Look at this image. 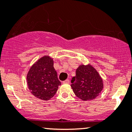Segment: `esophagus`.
<instances>
[{
    "label": "esophagus",
    "instance_id": "1",
    "mask_svg": "<svg viewBox=\"0 0 132 132\" xmlns=\"http://www.w3.org/2000/svg\"><path fill=\"white\" fill-rule=\"evenodd\" d=\"M70 82V81L69 80H68V79H67V80H64V81H63V84H69Z\"/></svg>",
    "mask_w": 132,
    "mask_h": 132
}]
</instances>
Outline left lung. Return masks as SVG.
Here are the masks:
<instances>
[{
  "label": "left lung",
  "instance_id": "left-lung-1",
  "mask_svg": "<svg viewBox=\"0 0 132 132\" xmlns=\"http://www.w3.org/2000/svg\"><path fill=\"white\" fill-rule=\"evenodd\" d=\"M71 86L77 97L83 101L94 100L103 89V81L97 71L90 64H81Z\"/></svg>",
  "mask_w": 132,
  "mask_h": 132
}]
</instances>
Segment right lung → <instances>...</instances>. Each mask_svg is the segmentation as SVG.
Segmentation results:
<instances>
[{
  "label": "right lung",
  "mask_w": 132,
  "mask_h": 132,
  "mask_svg": "<svg viewBox=\"0 0 132 132\" xmlns=\"http://www.w3.org/2000/svg\"><path fill=\"white\" fill-rule=\"evenodd\" d=\"M26 79L31 94L45 101L53 97L61 85L54 68L53 59L48 55L40 58L31 66Z\"/></svg>",
  "instance_id": "add662e5"
}]
</instances>
